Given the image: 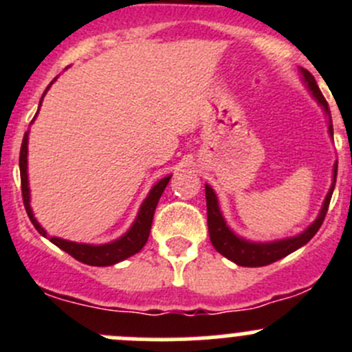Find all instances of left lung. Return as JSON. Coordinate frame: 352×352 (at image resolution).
<instances>
[{
  "label": "left lung",
  "mask_w": 352,
  "mask_h": 352,
  "mask_svg": "<svg viewBox=\"0 0 352 352\" xmlns=\"http://www.w3.org/2000/svg\"><path fill=\"white\" fill-rule=\"evenodd\" d=\"M301 74H303V81L307 83L308 90L311 91V95L315 97V100L322 105L325 110V113L329 116V134L333 136L332 129V119H330V110L327 100L322 95L320 88H318L317 81L311 76L310 71L303 69L301 67ZM332 186H330L327 196H325L324 204H322L320 212H318L317 219L305 230L303 233L296 236H291V239L285 240H276V242H248V240L242 239V236L235 235V233L230 230V226L226 225L225 218H223L221 211H219L218 197H216L214 190L206 184V206H208V228H209V239H211L212 247L219 252L221 255H225L226 258H230L235 264L243 265V267H262V265H269L272 262L279 261V258L286 257L291 252L298 250L300 247L307 245L311 239L315 236V233L318 232V228L324 223L325 214H327V209L330 204V197H332L333 187H336V179H337V162L333 163V172H332Z\"/></svg>",
  "instance_id": "8db88e82"
}]
</instances>
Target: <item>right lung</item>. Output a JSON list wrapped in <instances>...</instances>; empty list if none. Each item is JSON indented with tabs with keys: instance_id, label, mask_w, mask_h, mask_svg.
Wrapping results in <instances>:
<instances>
[{
	"instance_id": "1",
	"label": "right lung",
	"mask_w": 352,
	"mask_h": 352,
	"mask_svg": "<svg viewBox=\"0 0 352 352\" xmlns=\"http://www.w3.org/2000/svg\"><path fill=\"white\" fill-rule=\"evenodd\" d=\"M54 81L56 78L51 81V85L54 83ZM51 85H49V87H51ZM49 87L45 88V91L49 90ZM44 95H42V98H44ZM42 98H41V104H42ZM38 107H41V105H38ZM27 144H28V133H25L22 148H20V179H22V196H23V204H25V209H27L28 218H30L32 225L35 226V230H37L42 236L51 240L56 247L65 250L66 254H69L71 257H74L76 261L83 262V264H88V265H97V267H105V265L117 264V262L138 254V252L144 247V243L148 242V236H150V230H151V223H153L156 204H158L160 197H162L163 190H165L166 184H168V180L172 179V175L165 177V179L160 180L158 184H155L153 189L150 190L148 197L144 199L143 204H141L140 212H138L133 226H131V228L127 230V233H124L120 239L104 245L69 242V240L58 239V236H49L47 232H45V230L38 225L37 219L34 218V212H32V208H30V189H28V175H27V153H28Z\"/></svg>"
}]
</instances>
